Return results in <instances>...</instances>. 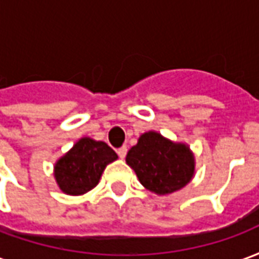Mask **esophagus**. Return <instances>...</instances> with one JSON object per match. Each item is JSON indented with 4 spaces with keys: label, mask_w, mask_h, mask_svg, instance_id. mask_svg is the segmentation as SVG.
Masks as SVG:
<instances>
[{
    "label": "esophagus",
    "mask_w": 259,
    "mask_h": 259,
    "mask_svg": "<svg viewBox=\"0 0 259 259\" xmlns=\"http://www.w3.org/2000/svg\"><path fill=\"white\" fill-rule=\"evenodd\" d=\"M126 152H127V148H126V147H120V148H118V155L120 158H122V159H123L124 157H126Z\"/></svg>",
    "instance_id": "esophagus-1"
}]
</instances>
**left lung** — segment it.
Instances as JSON below:
<instances>
[{"label":"left lung","mask_w":259,"mask_h":259,"mask_svg":"<svg viewBox=\"0 0 259 259\" xmlns=\"http://www.w3.org/2000/svg\"><path fill=\"white\" fill-rule=\"evenodd\" d=\"M147 190L168 195L190 183L195 174V158L189 144L178 143L150 130L139 137L126 155Z\"/></svg>","instance_id":"left-lung-1"}]
</instances>
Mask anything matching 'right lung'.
Returning <instances> with one entry per match:
<instances>
[{
    "label": "right lung",
    "mask_w": 259,
    "mask_h": 259,
    "mask_svg": "<svg viewBox=\"0 0 259 259\" xmlns=\"http://www.w3.org/2000/svg\"><path fill=\"white\" fill-rule=\"evenodd\" d=\"M116 159V152L107 143L81 137L55 162L54 178L62 193L83 195L98 185L107 165Z\"/></svg>",
    "instance_id": "1"
}]
</instances>
